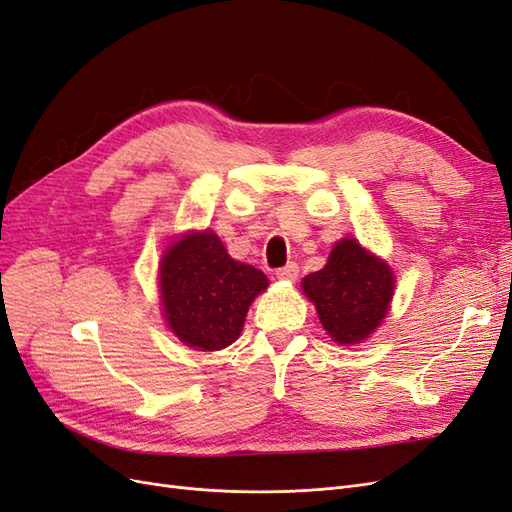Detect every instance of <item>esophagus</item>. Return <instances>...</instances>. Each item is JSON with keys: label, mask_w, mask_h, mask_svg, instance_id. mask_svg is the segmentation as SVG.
<instances>
[{"label": "esophagus", "mask_w": 512, "mask_h": 512, "mask_svg": "<svg viewBox=\"0 0 512 512\" xmlns=\"http://www.w3.org/2000/svg\"><path fill=\"white\" fill-rule=\"evenodd\" d=\"M275 275L280 277V280H286V282H294L299 277V265L297 262H288L286 267H280L275 271Z\"/></svg>", "instance_id": "esophagus-1"}]
</instances>
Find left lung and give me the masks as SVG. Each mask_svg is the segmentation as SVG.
<instances>
[{
  "label": "left lung",
  "instance_id": "left-lung-1",
  "mask_svg": "<svg viewBox=\"0 0 512 512\" xmlns=\"http://www.w3.org/2000/svg\"><path fill=\"white\" fill-rule=\"evenodd\" d=\"M303 292L337 344H361L389 312L395 277L354 239L335 243L327 267L309 273Z\"/></svg>",
  "mask_w": 512,
  "mask_h": 512
}]
</instances>
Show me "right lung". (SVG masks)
Returning a JSON list of instances; mask_svg holds the SVG:
<instances>
[{
    "label": "right lung",
    "mask_w": 512,
    "mask_h": 512,
    "mask_svg": "<svg viewBox=\"0 0 512 512\" xmlns=\"http://www.w3.org/2000/svg\"><path fill=\"white\" fill-rule=\"evenodd\" d=\"M267 275L232 260L213 232H192L168 247L160 292L168 327L185 346L222 350L239 337Z\"/></svg>",
    "instance_id": "add662e5"
}]
</instances>
